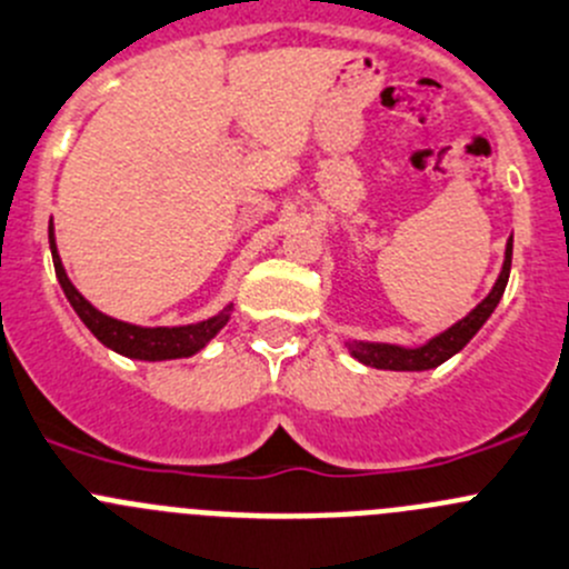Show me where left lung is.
<instances>
[{
    "label": "left lung",
    "instance_id": "1",
    "mask_svg": "<svg viewBox=\"0 0 569 569\" xmlns=\"http://www.w3.org/2000/svg\"><path fill=\"white\" fill-rule=\"evenodd\" d=\"M511 272V239L506 244V261L500 269L498 280H495L492 291L467 313L465 319H459L456 325H450L445 333L433 336L425 345L419 347H400V345H383V341H347V350L352 358H358L361 363L375 369H395V372H422V369H433L439 363L448 361L450 356L461 350L478 330L483 328L492 311L498 308L500 297H503L506 283H509Z\"/></svg>",
    "mask_w": 569,
    "mask_h": 569
}]
</instances>
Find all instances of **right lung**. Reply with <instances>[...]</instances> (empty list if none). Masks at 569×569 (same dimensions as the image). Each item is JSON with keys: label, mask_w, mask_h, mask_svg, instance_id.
I'll list each match as a JSON object with an SVG mask.
<instances>
[{"label": "right lung", "mask_w": 569, "mask_h": 569, "mask_svg": "<svg viewBox=\"0 0 569 569\" xmlns=\"http://www.w3.org/2000/svg\"><path fill=\"white\" fill-rule=\"evenodd\" d=\"M49 250H52L54 261V274H58V283L63 289L66 300L71 302V308L77 311V317L86 322V328L102 341L104 347L116 350L119 356L127 358H141V361H167V358H189L194 352H200L219 330L228 325L230 311H233V302H230L224 311H219L217 317L202 319L194 325H180V328H141V325L121 322V319L108 317V313L97 311L80 291L71 286L69 274H66L63 263H60L58 247H54V233L52 224H49Z\"/></svg>", "instance_id": "add662e5"}]
</instances>
